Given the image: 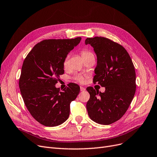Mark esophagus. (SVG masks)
Here are the masks:
<instances>
[{"label":"esophagus","mask_w":157,"mask_h":157,"mask_svg":"<svg viewBox=\"0 0 157 157\" xmlns=\"http://www.w3.org/2000/svg\"><path fill=\"white\" fill-rule=\"evenodd\" d=\"M85 87H83V86H80V90L81 91H82V92H84V91H85Z\"/></svg>","instance_id":"1"}]
</instances>
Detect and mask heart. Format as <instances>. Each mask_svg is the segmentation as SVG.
I'll return each instance as SVG.
<instances>
[{"label": "heart", "mask_w": 157, "mask_h": 157, "mask_svg": "<svg viewBox=\"0 0 157 157\" xmlns=\"http://www.w3.org/2000/svg\"><path fill=\"white\" fill-rule=\"evenodd\" d=\"M81 56H82L83 60L86 59V58L90 57H94V54L92 53L91 51H89V50H82V52H81ZM68 57L67 56L65 58V61H64V63L63 64H64V66H65V67H66L67 65V64H68ZM74 79L78 81V82H84V79H85L84 76H83V75H74Z\"/></svg>", "instance_id": "1"}]
</instances>
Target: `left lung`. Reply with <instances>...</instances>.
<instances>
[{
  "label": "left lung",
  "mask_w": 157,
  "mask_h": 157,
  "mask_svg": "<svg viewBox=\"0 0 157 157\" xmlns=\"http://www.w3.org/2000/svg\"><path fill=\"white\" fill-rule=\"evenodd\" d=\"M86 44L97 56L94 83L105 88L104 92L89 86L90 99L86 109L90 118L102 125L120 120L128 109L136 91L135 67L123 46L103 37L87 38Z\"/></svg>",
  "instance_id": "8db88e82"
}]
</instances>
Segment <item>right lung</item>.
I'll use <instances>...</instances> for the list:
<instances>
[{
	"mask_svg": "<svg viewBox=\"0 0 157 157\" xmlns=\"http://www.w3.org/2000/svg\"><path fill=\"white\" fill-rule=\"evenodd\" d=\"M82 38L44 39L34 46L23 62L19 89L33 118L46 127L61 125L68 119L70 104L79 93L75 83L61 91L56 87L64 74V61Z\"/></svg>",
	"mask_w": 157,
	"mask_h": 157,
	"instance_id": "right-lung-1",
	"label": "right lung"
}]
</instances>
